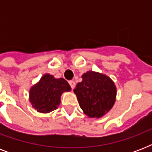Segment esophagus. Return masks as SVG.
Listing matches in <instances>:
<instances>
[{
	"instance_id": "1",
	"label": "esophagus",
	"mask_w": 152,
	"mask_h": 152,
	"mask_svg": "<svg viewBox=\"0 0 152 152\" xmlns=\"http://www.w3.org/2000/svg\"><path fill=\"white\" fill-rule=\"evenodd\" d=\"M69 83L70 84V86H71L72 89H73L74 88H75V85H76V83L74 82L73 80H69Z\"/></svg>"
}]
</instances>
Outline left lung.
I'll use <instances>...</instances> for the list:
<instances>
[{
  "mask_svg": "<svg viewBox=\"0 0 152 152\" xmlns=\"http://www.w3.org/2000/svg\"><path fill=\"white\" fill-rule=\"evenodd\" d=\"M82 78L83 80L73 90L80 106L89 118H102L114 105L117 95L115 84L109 76L97 72H87Z\"/></svg>",
  "mask_w": 152,
  "mask_h": 152,
  "instance_id": "obj_1",
  "label": "left lung"
}]
</instances>
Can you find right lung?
<instances>
[{"label": "right lung", "mask_w": 152, "mask_h": 152, "mask_svg": "<svg viewBox=\"0 0 152 152\" xmlns=\"http://www.w3.org/2000/svg\"><path fill=\"white\" fill-rule=\"evenodd\" d=\"M70 91L71 87L64 79H56L52 75L44 74L30 89L29 100L38 112L47 113L57 109L62 93Z\"/></svg>", "instance_id": "1"}]
</instances>
